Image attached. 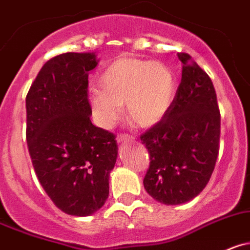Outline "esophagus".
<instances>
[{
    "mask_svg": "<svg viewBox=\"0 0 250 250\" xmlns=\"http://www.w3.org/2000/svg\"><path fill=\"white\" fill-rule=\"evenodd\" d=\"M116 140H118L119 144H125V142H129V141H134L135 137L132 136V135H129V134H120L118 135V137H116Z\"/></svg>",
    "mask_w": 250,
    "mask_h": 250,
    "instance_id": "34e87169",
    "label": "esophagus"
}]
</instances>
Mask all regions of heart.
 Here are the masks:
<instances>
[{
	"mask_svg": "<svg viewBox=\"0 0 250 250\" xmlns=\"http://www.w3.org/2000/svg\"><path fill=\"white\" fill-rule=\"evenodd\" d=\"M101 89L91 93V105L97 123L110 127L121 116L123 104L141 127H151L162 120L175 98L173 72L163 63L135 58L114 61L99 80Z\"/></svg>",
	"mask_w": 250,
	"mask_h": 250,
	"instance_id": "b5f03b06",
	"label": "heart"
}]
</instances>
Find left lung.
<instances>
[{"mask_svg":"<svg viewBox=\"0 0 250 250\" xmlns=\"http://www.w3.org/2000/svg\"><path fill=\"white\" fill-rule=\"evenodd\" d=\"M182 82L167 115L141 135L149 153L146 191L166 205L198 196L210 180L220 149L221 115L215 87L191 56L179 52Z\"/></svg>","mask_w":250,"mask_h":250,"instance_id":"1","label":"left lung"}]
</instances>
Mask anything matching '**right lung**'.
Instances as JSON below:
<instances>
[{"mask_svg":"<svg viewBox=\"0 0 250 250\" xmlns=\"http://www.w3.org/2000/svg\"><path fill=\"white\" fill-rule=\"evenodd\" d=\"M94 52H66L50 59L25 99L27 142L40 184L61 211L93 215L109 195L118 158L115 135L91 121L88 73Z\"/></svg>","mask_w":250,"mask_h":250,"instance_id":"right-lung-1","label":"right lung"}]
</instances>
